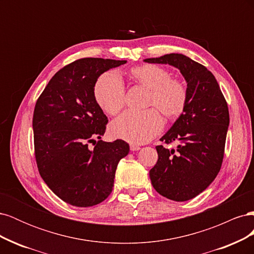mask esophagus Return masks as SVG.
Instances as JSON below:
<instances>
[{"mask_svg": "<svg viewBox=\"0 0 254 254\" xmlns=\"http://www.w3.org/2000/svg\"><path fill=\"white\" fill-rule=\"evenodd\" d=\"M140 149V146L134 145V144H130V150L135 151V150H139Z\"/></svg>", "mask_w": 254, "mask_h": 254, "instance_id": "obj_1", "label": "esophagus"}]
</instances>
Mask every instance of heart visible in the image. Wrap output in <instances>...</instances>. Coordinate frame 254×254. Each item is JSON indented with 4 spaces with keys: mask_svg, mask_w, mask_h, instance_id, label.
Listing matches in <instances>:
<instances>
[{
    "mask_svg": "<svg viewBox=\"0 0 254 254\" xmlns=\"http://www.w3.org/2000/svg\"><path fill=\"white\" fill-rule=\"evenodd\" d=\"M130 77L149 90L147 106L156 107L168 119H176L186 109L189 92L183 81L172 78V73L156 64L132 67ZM124 82L114 72L103 74L94 86L97 105L110 115L119 113L125 105ZM155 109L145 111H126L114 120L110 126L113 136L130 143L142 144L150 141L162 131L164 121Z\"/></svg>",
    "mask_w": 254,
    "mask_h": 254,
    "instance_id": "heart-1",
    "label": "heart"
}]
</instances>
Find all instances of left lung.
I'll list each match as a JSON object with an SVG mask.
<instances>
[{
	"label": "left lung",
	"mask_w": 254,
	"mask_h": 254,
	"mask_svg": "<svg viewBox=\"0 0 254 254\" xmlns=\"http://www.w3.org/2000/svg\"><path fill=\"white\" fill-rule=\"evenodd\" d=\"M144 61L179 68L188 82L186 109L160 139L164 144L179 142L178 147L156 146L158 161L149 171L152 187L160 195L187 201L202 193L220 171L229 126L228 104L214 75L182 54Z\"/></svg>",
	"instance_id": "obj_1"
}]
</instances>
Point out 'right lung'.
Segmentation results:
<instances>
[{
  "label": "right lung",
  "instance_id": "right-lung-1",
  "mask_svg": "<svg viewBox=\"0 0 254 254\" xmlns=\"http://www.w3.org/2000/svg\"><path fill=\"white\" fill-rule=\"evenodd\" d=\"M126 63L76 60L54 75L37 99L33 129L38 171L66 203L87 207L103 202L112 191L120 160L128 155L125 141L101 140L108 119L94 98L99 76ZM91 142L93 150L87 146Z\"/></svg>",
  "mask_w": 254,
  "mask_h": 254
}]
</instances>
